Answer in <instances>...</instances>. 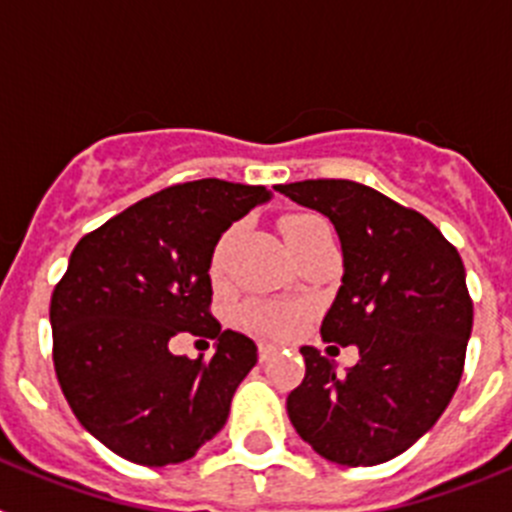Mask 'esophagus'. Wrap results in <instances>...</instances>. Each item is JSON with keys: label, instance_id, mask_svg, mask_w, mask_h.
<instances>
[{"label": "esophagus", "instance_id": "obj_1", "mask_svg": "<svg viewBox=\"0 0 512 512\" xmlns=\"http://www.w3.org/2000/svg\"><path fill=\"white\" fill-rule=\"evenodd\" d=\"M274 351H277V348L269 346V343H259V361H269L271 356H274Z\"/></svg>", "mask_w": 512, "mask_h": 512}]
</instances>
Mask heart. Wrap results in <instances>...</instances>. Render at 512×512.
<instances>
[{
  "label": "heart",
  "instance_id": "1",
  "mask_svg": "<svg viewBox=\"0 0 512 512\" xmlns=\"http://www.w3.org/2000/svg\"><path fill=\"white\" fill-rule=\"evenodd\" d=\"M284 241H287L289 251H297L305 243H310L315 235L328 233V223L323 217L315 215V212H292V215H284L282 223ZM235 228L228 230V233L220 238V243L215 246V253H212V271H220L225 261V253H228L230 241H233ZM305 307L295 305V302H277V300H256L248 302V305L241 307L238 312V320H241L243 328L253 336L269 338V341H287V338L297 336L305 323Z\"/></svg>",
  "mask_w": 512,
  "mask_h": 512
}]
</instances>
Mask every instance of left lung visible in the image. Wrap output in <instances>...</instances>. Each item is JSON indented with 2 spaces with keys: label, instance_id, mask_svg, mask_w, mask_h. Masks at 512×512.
<instances>
[{
  "label": "left lung",
  "instance_id": "obj_1",
  "mask_svg": "<svg viewBox=\"0 0 512 512\" xmlns=\"http://www.w3.org/2000/svg\"><path fill=\"white\" fill-rule=\"evenodd\" d=\"M277 192L336 228L343 284L320 336L359 348L346 374L300 348L305 379L287 397L289 420L343 467L395 459L441 418L464 372L472 297L459 251L428 217L359 182L307 179Z\"/></svg>",
  "mask_w": 512,
  "mask_h": 512
}]
</instances>
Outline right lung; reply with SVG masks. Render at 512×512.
I'll list each match as a JSON object with an SVG mask.
<instances>
[{
    "label": "right lung",
    "instance_id": "right-lung-1",
    "mask_svg": "<svg viewBox=\"0 0 512 512\" xmlns=\"http://www.w3.org/2000/svg\"><path fill=\"white\" fill-rule=\"evenodd\" d=\"M266 187L200 179L166 187L87 233L51 297L53 366L79 423L122 459L179 464L225 425L256 343L212 318L220 235ZM182 332L218 341L212 360L174 357Z\"/></svg>",
    "mask_w": 512,
    "mask_h": 512
}]
</instances>
